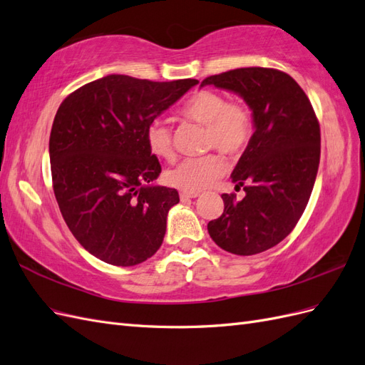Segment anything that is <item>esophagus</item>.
<instances>
[{"label":"esophagus","instance_id":"34e87169","mask_svg":"<svg viewBox=\"0 0 365 365\" xmlns=\"http://www.w3.org/2000/svg\"><path fill=\"white\" fill-rule=\"evenodd\" d=\"M200 196V193L197 192H181L180 193V197L184 201V200H192V197H197Z\"/></svg>","mask_w":365,"mask_h":365}]
</instances>
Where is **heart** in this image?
<instances>
[{
	"mask_svg": "<svg viewBox=\"0 0 365 365\" xmlns=\"http://www.w3.org/2000/svg\"><path fill=\"white\" fill-rule=\"evenodd\" d=\"M181 114L207 128L205 145L228 155H239L248 146L254 132L251 109L242 102L227 101L215 90H200L181 106ZM146 141L153 155L173 158L172 134L161 120H153L146 129ZM228 164L220 153H207L200 158H187L169 169L164 180L184 192H200L227 172Z\"/></svg>",
	"mask_w": 365,
	"mask_h": 365,
	"instance_id": "1",
	"label": "heart"
}]
</instances>
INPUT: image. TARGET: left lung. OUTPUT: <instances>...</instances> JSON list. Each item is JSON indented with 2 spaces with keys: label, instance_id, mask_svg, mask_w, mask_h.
<instances>
[{
  "label": "left lung",
  "instance_id": "1",
  "mask_svg": "<svg viewBox=\"0 0 365 365\" xmlns=\"http://www.w3.org/2000/svg\"><path fill=\"white\" fill-rule=\"evenodd\" d=\"M251 108L254 134L231 173L245 197L224 193V213L207 230L216 245L252 256L288 236L311 197L319 164V123L307 96L289 74L274 68H236L210 76Z\"/></svg>",
  "mask_w": 365,
  "mask_h": 365
}]
</instances>
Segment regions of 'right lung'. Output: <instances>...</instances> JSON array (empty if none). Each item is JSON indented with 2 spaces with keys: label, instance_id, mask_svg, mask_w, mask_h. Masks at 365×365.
<instances>
[{
  "label": "right lung",
  "instance_id": "1",
  "mask_svg": "<svg viewBox=\"0 0 365 365\" xmlns=\"http://www.w3.org/2000/svg\"><path fill=\"white\" fill-rule=\"evenodd\" d=\"M196 83L109 74L61 103L48 146L53 190L65 224L97 259L134 267L161 247L180 195L152 184L161 165L146 129Z\"/></svg>",
  "mask_w": 365,
  "mask_h": 365
}]
</instances>
